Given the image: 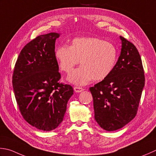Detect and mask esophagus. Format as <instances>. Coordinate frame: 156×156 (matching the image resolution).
<instances>
[{
	"label": "esophagus",
	"instance_id": "1",
	"mask_svg": "<svg viewBox=\"0 0 156 156\" xmlns=\"http://www.w3.org/2000/svg\"><path fill=\"white\" fill-rule=\"evenodd\" d=\"M74 90L75 92H76V93H80V92H82V90H84V89L83 88L80 87H74Z\"/></svg>",
	"mask_w": 156,
	"mask_h": 156
}]
</instances>
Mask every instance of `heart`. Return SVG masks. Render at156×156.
<instances>
[{
  "label": "heart",
  "mask_w": 156,
  "mask_h": 156,
  "mask_svg": "<svg viewBox=\"0 0 156 156\" xmlns=\"http://www.w3.org/2000/svg\"><path fill=\"white\" fill-rule=\"evenodd\" d=\"M55 56L61 69L69 73L80 61L82 66L70 73L68 80L84 85L92 79L102 80L108 77L117 63L118 53L115 45L93 37L74 38L70 47L58 46Z\"/></svg>",
  "instance_id": "heart-1"
}]
</instances>
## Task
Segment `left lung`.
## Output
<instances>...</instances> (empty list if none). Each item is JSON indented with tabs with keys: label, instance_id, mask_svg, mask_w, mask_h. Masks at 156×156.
I'll return each instance as SVG.
<instances>
[{
	"label": "left lung",
	"instance_id": "left-lung-1",
	"mask_svg": "<svg viewBox=\"0 0 156 156\" xmlns=\"http://www.w3.org/2000/svg\"><path fill=\"white\" fill-rule=\"evenodd\" d=\"M122 50L108 77L90 87L94 119L105 130L120 129L136 115L145 74L141 58L132 42L120 36Z\"/></svg>",
	"mask_w": 156,
	"mask_h": 156
}]
</instances>
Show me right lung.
I'll return each mask as SVG.
<instances>
[{
    "mask_svg": "<svg viewBox=\"0 0 156 156\" xmlns=\"http://www.w3.org/2000/svg\"><path fill=\"white\" fill-rule=\"evenodd\" d=\"M59 34L40 35L25 45L14 67L12 83L22 117L36 129L54 130L63 121L67 103L74 94L60 82L55 43Z\"/></svg>",
    "mask_w": 156,
    "mask_h": 156,
    "instance_id": "add662e5",
    "label": "right lung"
}]
</instances>
